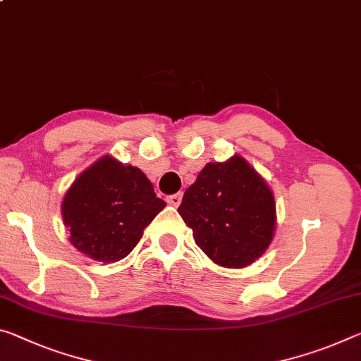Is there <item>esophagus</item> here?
<instances>
[{
    "label": "esophagus",
    "mask_w": 361,
    "mask_h": 361,
    "mask_svg": "<svg viewBox=\"0 0 361 361\" xmlns=\"http://www.w3.org/2000/svg\"><path fill=\"white\" fill-rule=\"evenodd\" d=\"M167 201H169L171 205H175V207H178V205H180L181 201H183V192L171 194V196L167 197Z\"/></svg>",
    "instance_id": "esophagus-1"
}]
</instances>
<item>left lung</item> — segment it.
<instances>
[{
  "instance_id": "left-lung-1",
  "label": "left lung",
  "mask_w": 361,
  "mask_h": 361,
  "mask_svg": "<svg viewBox=\"0 0 361 361\" xmlns=\"http://www.w3.org/2000/svg\"><path fill=\"white\" fill-rule=\"evenodd\" d=\"M274 209L267 183L243 157L234 156L205 165L183 196L178 214L210 260L243 268L270 245Z\"/></svg>"
}]
</instances>
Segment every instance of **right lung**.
Masks as SVG:
<instances>
[{"instance_id":"1","label":"right lung","mask_w":361,"mask_h":361,"mask_svg":"<svg viewBox=\"0 0 361 361\" xmlns=\"http://www.w3.org/2000/svg\"><path fill=\"white\" fill-rule=\"evenodd\" d=\"M164 207L140 169L106 156L73 181L62 216L73 247L94 260L117 262L135 249Z\"/></svg>"}]
</instances>
